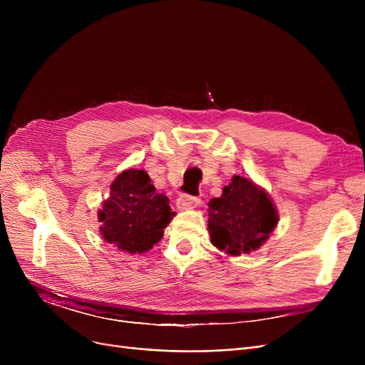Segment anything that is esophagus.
<instances>
[{
    "label": "esophagus",
    "mask_w": 365,
    "mask_h": 365,
    "mask_svg": "<svg viewBox=\"0 0 365 365\" xmlns=\"http://www.w3.org/2000/svg\"><path fill=\"white\" fill-rule=\"evenodd\" d=\"M200 198L197 197H190V195H180L176 201V205L179 210H189V208H194L200 204Z\"/></svg>",
    "instance_id": "obj_1"
}]
</instances>
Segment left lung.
I'll list each match as a JSON object with an SVG mask.
<instances>
[{"label":"left lung","mask_w":365,"mask_h":365,"mask_svg":"<svg viewBox=\"0 0 365 365\" xmlns=\"http://www.w3.org/2000/svg\"><path fill=\"white\" fill-rule=\"evenodd\" d=\"M277 223L278 210L266 190L241 176H234L222 195L208 202L210 240L231 256L257 250Z\"/></svg>","instance_id":"obj_1"}]
</instances>
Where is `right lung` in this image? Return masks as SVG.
I'll return each instance as SVG.
<instances>
[{"label":"right lung","mask_w":365,"mask_h":365,"mask_svg":"<svg viewBox=\"0 0 365 365\" xmlns=\"http://www.w3.org/2000/svg\"><path fill=\"white\" fill-rule=\"evenodd\" d=\"M170 200L158 194L145 170L123 171L110 185V195L99 210L101 234L120 252L146 253L161 238L171 217Z\"/></svg>","instance_id":"1"}]
</instances>
